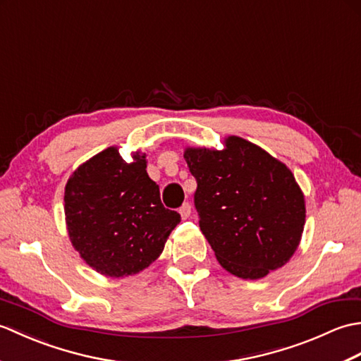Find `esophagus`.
<instances>
[{
  "mask_svg": "<svg viewBox=\"0 0 361 361\" xmlns=\"http://www.w3.org/2000/svg\"><path fill=\"white\" fill-rule=\"evenodd\" d=\"M190 212H192V208H190L189 203H185V204H183L181 208H180V216H181L183 220L189 219V217H190Z\"/></svg>",
  "mask_w": 361,
  "mask_h": 361,
  "instance_id": "esophagus-1",
  "label": "esophagus"
}]
</instances>
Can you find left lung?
I'll list each match as a JSON object with an SVG mask.
<instances>
[{"instance_id":"left-lung-1","label":"left lung","mask_w":361,"mask_h":361,"mask_svg":"<svg viewBox=\"0 0 361 361\" xmlns=\"http://www.w3.org/2000/svg\"><path fill=\"white\" fill-rule=\"evenodd\" d=\"M183 157L197 180L200 229L219 264L252 281L286 265L305 225L304 192L293 172L235 135L220 150L186 145Z\"/></svg>"}]
</instances>
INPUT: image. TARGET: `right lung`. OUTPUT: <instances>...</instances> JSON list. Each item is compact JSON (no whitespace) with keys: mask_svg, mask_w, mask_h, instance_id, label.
<instances>
[{"mask_svg":"<svg viewBox=\"0 0 361 361\" xmlns=\"http://www.w3.org/2000/svg\"><path fill=\"white\" fill-rule=\"evenodd\" d=\"M111 145L82 163L65 186L68 237L83 262L106 278H127L159 257L180 214L166 209L147 173V155Z\"/></svg>","mask_w":361,"mask_h":361,"instance_id":"1","label":"right lung"}]
</instances>
